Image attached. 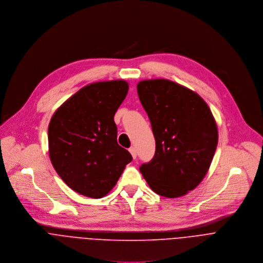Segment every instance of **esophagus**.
<instances>
[{"label":"esophagus","mask_w":263,"mask_h":263,"mask_svg":"<svg viewBox=\"0 0 263 263\" xmlns=\"http://www.w3.org/2000/svg\"><path fill=\"white\" fill-rule=\"evenodd\" d=\"M129 152H130V154H132V156H133V159L135 160L136 157H137V149H136V147H130L129 148Z\"/></svg>","instance_id":"34e87169"}]
</instances>
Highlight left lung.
<instances>
[{
    "instance_id": "obj_1",
    "label": "left lung",
    "mask_w": 263,
    "mask_h": 263,
    "mask_svg": "<svg viewBox=\"0 0 263 263\" xmlns=\"http://www.w3.org/2000/svg\"><path fill=\"white\" fill-rule=\"evenodd\" d=\"M155 139V153L140 171L160 196L177 198L205 177L218 145L215 117L195 91L166 79L137 85Z\"/></svg>"
}]
</instances>
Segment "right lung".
<instances>
[{
    "label": "right lung",
    "mask_w": 263,
    "mask_h": 263,
    "mask_svg": "<svg viewBox=\"0 0 263 263\" xmlns=\"http://www.w3.org/2000/svg\"><path fill=\"white\" fill-rule=\"evenodd\" d=\"M128 92L124 80L89 84L56 110L48 124V154L74 192L102 198L116 185L130 153L117 142L114 116Z\"/></svg>",
    "instance_id": "1"
}]
</instances>
